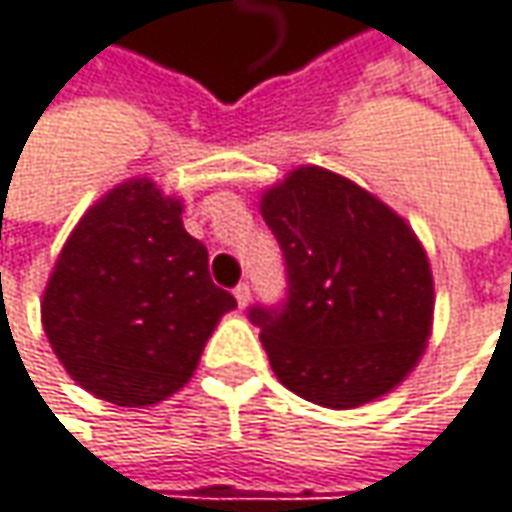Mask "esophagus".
<instances>
[{"label":"esophagus","instance_id":"1","mask_svg":"<svg viewBox=\"0 0 512 512\" xmlns=\"http://www.w3.org/2000/svg\"><path fill=\"white\" fill-rule=\"evenodd\" d=\"M233 294H236L238 309H247V306H250V285H247V282H241Z\"/></svg>","mask_w":512,"mask_h":512}]
</instances>
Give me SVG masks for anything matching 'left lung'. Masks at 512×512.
Segmentation results:
<instances>
[{"label": "left lung", "instance_id": "8db88e82", "mask_svg": "<svg viewBox=\"0 0 512 512\" xmlns=\"http://www.w3.org/2000/svg\"><path fill=\"white\" fill-rule=\"evenodd\" d=\"M259 212L288 268L285 309H250L276 379L332 411L399 387L434 326V276L411 224L320 165L262 189Z\"/></svg>", "mask_w": 512, "mask_h": 512}]
</instances>
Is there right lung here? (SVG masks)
<instances>
[{"mask_svg":"<svg viewBox=\"0 0 512 512\" xmlns=\"http://www.w3.org/2000/svg\"><path fill=\"white\" fill-rule=\"evenodd\" d=\"M233 294L183 227V201L130 177L81 215L57 253L40 320L63 370L119 408H148L198 370Z\"/></svg>","mask_w":512,"mask_h":512,"instance_id":"obj_1","label":"right lung"}]
</instances>
